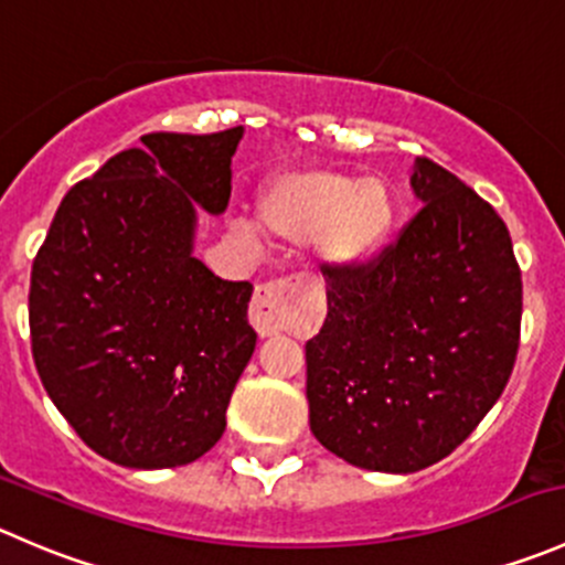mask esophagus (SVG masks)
<instances>
[{
    "label": "esophagus",
    "mask_w": 565,
    "mask_h": 565,
    "mask_svg": "<svg viewBox=\"0 0 565 565\" xmlns=\"http://www.w3.org/2000/svg\"><path fill=\"white\" fill-rule=\"evenodd\" d=\"M296 282L271 280L255 288L253 305H249V321L260 338H271L285 329L294 318L296 307Z\"/></svg>",
    "instance_id": "esophagus-1"
}]
</instances>
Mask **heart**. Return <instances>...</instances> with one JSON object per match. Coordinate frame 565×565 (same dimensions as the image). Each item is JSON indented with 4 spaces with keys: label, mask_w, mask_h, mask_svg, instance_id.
<instances>
[{
    "label": "heart",
    "mask_w": 565,
    "mask_h": 565,
    "mask_svg": "<svg viewBox=\"0 0 565 565\" xmlns=\"http://www.w3.org/2000/svg\"><path fill=\"white\" fill-rule=\"evenodd\" d=\"M398 216L395 194L384 178H360L340 170H290L271 178L258 194V220L285 244H312L332 271L371 264L390 242ZM238 231L258 236L249 222Z\"/></svg>",
    "instance_id": "heart-1"
}]
</instances>
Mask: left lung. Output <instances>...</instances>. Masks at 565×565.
Segmentation results:
<instances>
[{"mask_svg": "<svg viewBox=\"0 0 565 565\" xmlns=\"http://www.w3.org/2000/svg\"><path fill=\"white\" fill-rule=\"evenodd\" d=\"M423 209L354 271L323 269L327 321L307 340L310 431L373 472L454 454L511 379L522 271L505 222L454 172L417 156Z\"/></svg>", "mask_w": 565, "mask_h": 565, "instance_id": "left-lung-1", "label": "left lung"}]
</instances>
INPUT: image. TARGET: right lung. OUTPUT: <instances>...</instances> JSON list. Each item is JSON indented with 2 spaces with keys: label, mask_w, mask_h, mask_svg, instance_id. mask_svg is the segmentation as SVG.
I'll return each instance as SVG.
<instances>
[{
  "label": "right lung",
  "mask_w": 565,
  "mask_h": 565,
  "mask_svg": "<svg viewBox=\"0 0 565 565\" xmlns=\"http://www.w3.org/2000/svg\"><path fill=\"white\" fill-rule=\"evenodd\" d=\"M242 137L145 134L65 194L32 264L38 376L82 443L120 467L209 454L255 351L253 285L192 255L198 205L225 214Z\"/></svg>",
  "instance_id": "1"
}]
</instances>
